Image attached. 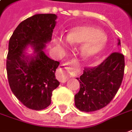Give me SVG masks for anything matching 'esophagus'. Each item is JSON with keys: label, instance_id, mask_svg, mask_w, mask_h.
<instances>
[{"label": "esophagus", "instance_id": "1", "mask_svg": "<svg viewBox=\"0 0 132 132\" xmlns=\"http://www.w3.org/2000/svg\"><path fill=\"white\" fill-rule=\"evenodd\" d=\"M66 65H71V66H77V63L76 61L75 60H69L66 63ZM65 69H66V67L64 68H61V69H59L57 70V72H56V77L57 78V80L60 81L61 83H65L68 80V76L66 75V72H65ZM68 72L69 74L70 75H72L74 74L75 72L72 70V69H68Z\"/></svg>", "mask_w": 132, "mask_h": 132}]
</instances>
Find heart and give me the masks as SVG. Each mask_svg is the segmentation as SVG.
Returning <instances> with one entry per match:
<instances>
[{
    "instance_id": "heart-1",
    "label": "heart",
    "mask_w": 132,
    "mask_h": 132,
    "mask_svg": "<svg viewBox=\"0 0 132 132\" xmlns=\"http://www.w3.org/2000/svg\"><path fill=\"white\" fill-rule=\"evenodd\" d=\"M66 40L71 44H81L80 56L85 60H92L100 56L105 50L107 37L100 29L95 26H75L66 34ZM63 43L59 38L57 43Z\"/></svg>"
}]
</instances>
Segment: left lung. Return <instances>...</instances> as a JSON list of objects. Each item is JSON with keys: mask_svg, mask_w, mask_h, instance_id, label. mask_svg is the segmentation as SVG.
I'll list each match as a JSON object with an SVG mask.
<instances>
[{"mask_svg": "<svg viewBox=\"0 0 132 132\" xmlns=\"http://www.w3.org/2000/svg\"><path fill=\"white\" fill-rule=\"evenodd\" d=\"M118 44L120 45V40ZM124 69V56L120 52L112 53L97 66L85 68L77 77L80 88L75 95V106L81 112H90L107 106L122 83Z\"/></svg>", "mask_w": 132, "mask_h": 132, "instance_id": "8db88e82", "label": "left lung"}]
</instances>
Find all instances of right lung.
<instances>
[{
  "label": "right lung",
  "instance_id": "add662e5",
  "mask_svg": "<svg viewBox=\"0 0 132 132\" xmlns=\"http://www.w3.org/2000/svg\"><path fill=\"white\" fill-rule=\"evenodd\" d=\"M55 14H37L22 21L9 42L6 72L10 89L27 108L42 110L51 104L52 92L60 84L55 77L60 63L49 58L43 52L52 40L56 25ZM30 45L33 56L26 55Z\"/></svg>",
  "mask_w": 132,
  "mask_h": 132
}]
</instances>
